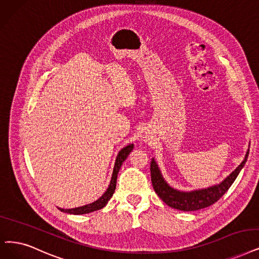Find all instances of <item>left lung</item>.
<instances>
[{
    "label": "left lung",
    "mask_w": 259,
    "mask_h": 259,
    "mask_svg": "<svg viewBox=\"0 0 259 259\" xmlns=\"http://www.w3.org/2000/svg\"><path fill=\"white\" fill-rule=\"evenodd\" d=\"M250 146V144H249ZM250 147L246 151L244 159L238 167L225 178L220 184H217L207 188L196 189L191 191H183L173 188L162 177L158 163L154 158L151 160V181L155 192L170 207L184 211H193L208 207L214 204L222 195L230 189L238 174L240 173L249 156Z\"/></svg>",
    "instance_id": "left-lung-1"
}]
</instances>
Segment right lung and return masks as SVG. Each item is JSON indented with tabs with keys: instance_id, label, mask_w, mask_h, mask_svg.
<instances>
[{
	"instance_id": "1",
	"label": "right lung",
	"mask_w": 259,
	"mask_h": 259,
	"mask_svg": "<svg viewBox=\"0 0 259 259\" xmlns=\"http://www.w3.org/2000/svg\"><path fill=\"white\" fill-rule=\"evenodd\" d=\"M133 149H134V144L131 143V144H128V146L121 149V151L118 153L109 186H108V188L106 189V191L104 192V194H103L100 199H98L94 203L80 206V207H75V208H71V209H64V208L58 207V209L60 211L71 213V214H85V213H89V212L96 211V210H100L103 207H105L106 204L108 203V201L111 199L112 194L115 193L116 185H117V178H118V173H119L121 165L124 162V160L127 158V156L130 155V153L133 151Z\"/></svg>"
}]
</instances>
